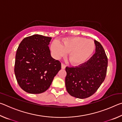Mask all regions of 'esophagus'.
I'll return each mask as SVG.
<instances>
[{"label":"esophagus","instance_id":"esophagus-1","mask_svg":"<svg viewBox=\"0 0 122 122\" xmlns=\"http://www.w3.org/2000/svg\"><path fill=\"white\" fill-rule=\"evenodd\" d=\"M61 68L62 69H64L66 68V66L63 63H61Z\"/></svg>","mask_w":122,"mask_h":122}]
</instances>
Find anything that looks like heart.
I'll use <instances>...</instances> for the list:
<instances>
[{
  "label": "heart",
  "instance_id": "1",
  "mask_svg": "<svg viewBox=\"0 0 122 122\" xmlns=\"http://www.w3.org/2000/svg\"><path fill=\"white\" fill-rule=\"evenodd\" d=\"M51 48L57 59L69 53L68 57L71 63L74 66H79L92 56L95 50V44L92 40L83 37H73L63 39L62 45L54 41Z\"/></svg>",
  "mask_w": 122,
  "mask_h": 122
}]
</instances>
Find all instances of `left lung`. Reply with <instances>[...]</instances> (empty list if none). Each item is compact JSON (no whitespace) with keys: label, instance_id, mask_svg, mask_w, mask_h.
Listing matches in <instances>:
<instances>
[{"label":"left lung","instance_id":"left-lung-1","mask_svg":"<svg viewBox=\"0 0 122 122\" xmlns=\"http://www.w3.org/2000/svg\"><path fill=\"white\" fill-rule=\"evenodd\" d=\"M95 53L85 63L66 68L65 84L67 92L76 98L83 99L93 95L106 78L108 58L100 42L94 40Z\"/></svg>","mask_w":122,"mask_h":122}]
</instances>
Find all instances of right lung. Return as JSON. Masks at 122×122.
<instances>
[{"label": "right lung", "mask_w": 122, "mask_h": 122, "mask_svg": "<svg viewBox=\"0 0 122 122\" xmlns=\"http://www.w3.org/2000/svg\"><path fill=\"white\" fill-rule=\"evenodd\" d=\"M51 37L34 34L24 38L15 55L14 73L19 86L30 94H41L50 86L61 69V62L51 56Z\"/></svg>", "instance_id": "obj_1"}]
</instances>
